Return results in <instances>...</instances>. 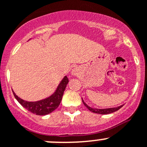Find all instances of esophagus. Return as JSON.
<instances>
[{
  "mask_svg": "<svg viewBox=\"0 0 147 147\" xmlns=\"http://www.w3.org/2000/svg\"><path fill=\"white\" fill-rule=\"evenodd\" d=\"M72 74L75 75H76L77 74H78V69H72Z\"/></svg>",
  "mask_w": 147,
  "mask_h": 147,
  "instance_id": "1",
  "label": "esophagus"
}]
</instances>
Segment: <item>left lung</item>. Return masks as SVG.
Segmentation results:
<instances>
[{
  "label": "left lung",
  "mask_w": 147,
  "mask_h": 147,
  "mask_svg": "<svg viewBox=\"0 0 147 147\" xmlns=\"http://www.w3.org/2000/svg\"><path fill=\"white\" fill-rule=\"evenodd\" d=\"M82 100H83V98H82ZM83 104H84L85 106H86V107L90 111V112H94V113H97V114H101V115H107V114H110V113H112V112H116V111L118 110V109H120V108L123 106V105H121V106L117 107L108 108V109H94V108H91L89 106H88L86 103L83 101Z\"/></svg>",
  "instance_id": "8db88e82"
}]
</instances>
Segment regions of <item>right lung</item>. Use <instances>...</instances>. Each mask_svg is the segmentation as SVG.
<instances>
[{"label": "right lung", "mask_w": 147, "mask_h": 147, "mask_svg": "<svg viewBox=\"0 0 147 147\" xmlns=\"http://www.w3.org/2000/svg\"><path fill=\"white\" fill-rule=\"evenodd\" d=\"M68 82H69V80L67 77L65 76L58 86V88L54 94H52L49 98L38 101L30 102V101H24L20 98V97H18L13 91V94L20 105L29 112L37 115H46L54 111L59 106L63 94H64V91L67 87Z\"/></svg>", "instance_id": "1"}]
</instances>
